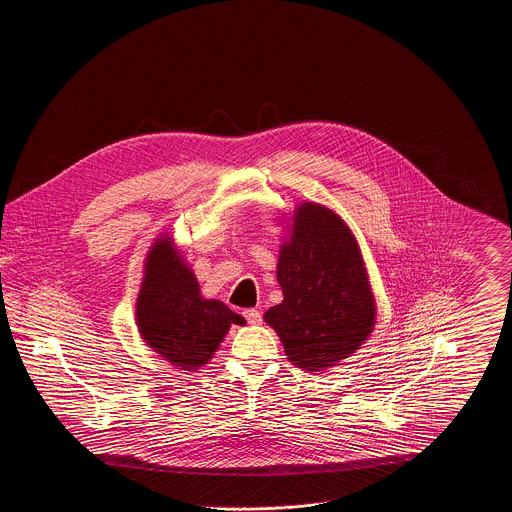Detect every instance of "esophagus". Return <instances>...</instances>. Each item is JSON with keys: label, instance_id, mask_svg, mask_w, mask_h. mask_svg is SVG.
<instances>
[{"label": "esophagus", "instance_id": "obj_1", "mask_svg": "<svg viewBox=\"0 0 512 512\" xmlns=\"http://www.w3.org/2000/svg\"><path fill=\"white\" fill-rule=\"evenodd\" d=\"M244 317L245 320H247L249 324H253V326H255V324H261V320H263L261 313H259L257 309H245Z\"/></svg>", "mask_w": 512, "mask_h": 512}]
</instances>
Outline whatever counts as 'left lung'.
<instances>
[{"label": "left lung", "mask_w": 512, "mask_h": 512, "mask_svg": "<svg viewBox=\"0 0 512 512\" xmlns=\"http://www.w3.org/2000/svg\"><path fill=\"white\" fill-rule=\"evenodd\" d=\"M276 276L284 301L270 307L265 320L293 365L315 372L334 366L372 332L376 307L359 245L330 209L297 207Z\"/></svg>", "instance_id": "obj_1"}]
</instances>
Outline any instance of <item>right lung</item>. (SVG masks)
<instances>
[{
  "mask_svg": "<svg viewBox=\"0 0 512 512\" xmlns=\"http://www.w3.org/2000/svg\"><path fill=\"white\" fill-rule=\"evenodd\" d=\"M136 318L147 345L184 370L207 365L230 324L245 322L222 301L199 295L194 272L169 238L157 240L147 255Z\"/></svg>",
  "mask_w": 512,
  "mask_h": 512,
  "instance_id": "right-lung-1",
  "label": "right lung"
}]
</instances>
